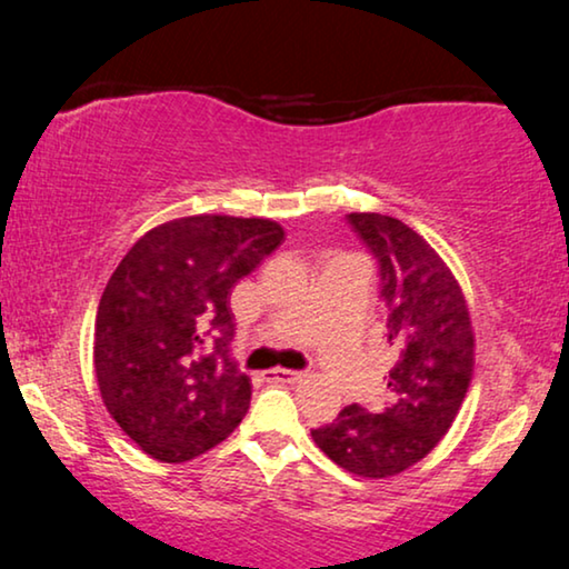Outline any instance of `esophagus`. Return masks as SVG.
<instances>
[{"mask_svg": "<svg viewBox=\"0 0 569 569\" xmlns=\"http://www.w3.org/2000/svg\"><path fill=\"white\" fill-rule=\"evenodd\" d=\"M306 378V372H298V370H284V368H277L269 372V380H274V383H298V380Z\"/></svg>", "mask_w": 569, "mask_h": 569, "instance_id": "1", "label": "esophagus"}]
</instances>
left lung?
Masks as SVG:
<instances>
[{
    "mask_svg": "<svg viewBox=\"0 0 569 569\" xmlns=\"http://www.w3.org/2000/svg\"><path fill=\"white\" fill-rule=\"evenodd\" d=\"M347 220L378 259L396 357L380 415L349 403L310 435L341 469L386 479L422 461L453 425L473 376V329L461 284L419 232L378 212Z\"/></svg>",
    "mask_w": 569,
    "mask_h": 569,
    "instance_id": "8db88e82",
    "label": "left lung"
}]
</instances>
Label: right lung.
Wrapping results in <instances>:
<instances>
[{
  "instance_id": "add662e5",
  "label": "right lung",
  "mask_w": 569,
  "mask_h": 569,
  "mask_svg": "<svg viewBox=\"0 0 569 569\" xmlns=\"http://www.w3.org/2000/svg\"><path fill=\"white\" fill-rule=\"evenodd\" d=\"M282 240V224L263 217H178L144 232L108 279L92 347L98 388L154 461H191L246 417L251 380L230 357V292Z\"/></svg>"
}]
</instances>
